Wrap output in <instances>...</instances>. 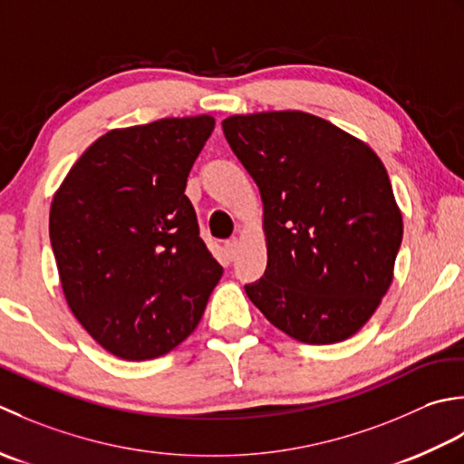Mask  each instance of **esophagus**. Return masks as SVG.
<instances>
[{"label":"esophagus","mask_w":464,"mask_h":464,"mask_svg":"<svg viewBox=\"0 0 464 464\" xmlns=\"http://www.w3.org/2000/svg\"><path fill=\"white\" fill-rule=\"evenodd\" d=\"M224 248H226V254H228L230 258L236 256V250H238V238H228L224 242Z\"/></svg>","instance_id":"34e87169"}]
</instances>
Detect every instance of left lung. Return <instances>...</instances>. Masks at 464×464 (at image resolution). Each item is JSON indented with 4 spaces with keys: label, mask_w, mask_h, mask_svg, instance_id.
I'll list each match as a JSON object with an SVG mask.
<instances>
[{
    "label": "left lung",
    "mask_w": 464,
    "mask_h": 464,
    "mask_svg": "<svg viewBox=\"0 0 464 464\" xmlns=\"http://www.w3.org/2000/svg\"><path fill=\"white\" fill-rule=\"evenodd\" d=\"M222 130L264 202L268 264L246 295L300 343L351 338L389 290L402 242L381 158L306 111L230 116Z\"/></svg>",
    "instance_id": "obj_1"
}]
</instances>
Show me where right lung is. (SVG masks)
<instances>
[{
    "label": "right lung",
    "mask_w": 464,
    "mask_h": 464,
    "mask_svg": "<svg viewBox=\"0 0 464 464\" xmlns=\"http://www.w3.org/2000/svg\"><path fill=\"white\" fill-rule=\"evenodd\" d=\"M212 130V116L111 130L53 196L50 240L65 300L124 361L162 356L190 336L222 276L184 194Z\"/></svg>",
    "instance_id": "1"
}]
</instances>
